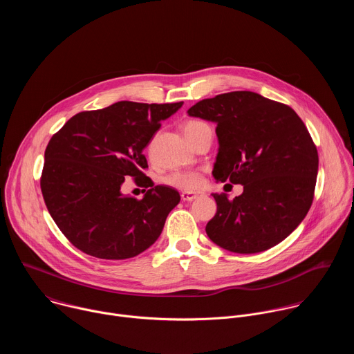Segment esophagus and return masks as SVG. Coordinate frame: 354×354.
Instances as JSON below:
<instances>
[{
	"label": "esophagus",
	"instance_id": "esophagus-1",
	"mask_svg": "<svg viewBox=\"0 0 354 354\" xmlns=\"http://www.w3.org/2000/svg\"><path fill=\"white\" fill-rule=\"evenodd\" d=\"M201 196H203L201 193H190V192H183V193L180 194V197H182L183 201H193V200H196V198H198V197H201Z\"/></svg>",
	"mask_w": 354,
	"mask_h": 354
}]
</instances>
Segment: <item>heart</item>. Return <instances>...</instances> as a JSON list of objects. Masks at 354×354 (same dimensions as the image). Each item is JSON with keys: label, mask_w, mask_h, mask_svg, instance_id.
<instances>
[{"label": "heart", "mask_w": 354, "mask_h": 354, "mask_svg": "<svg viewBox=\"0 0 354 354\" xmlns=\"http://www.w3.org/2000/svg\"><path fill=\"white\" fill-rule=\"evenodd\" d=\"M206 126V123L200 122V120H187L183 124V133L186 137H190L193 133H196L198 129ZM165 182L176 189L180 190H197L200 189L201 183H203V178H201V174L197 171H190V169H179L168 174L165 176Z\"/></svg>", "instance_id": "1"}]
</instances>
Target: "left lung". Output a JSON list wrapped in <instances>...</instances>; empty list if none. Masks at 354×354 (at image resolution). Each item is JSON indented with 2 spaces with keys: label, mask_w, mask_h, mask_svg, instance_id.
Returning a JSON list of instances; mask_svg holds the SVG:
<instances>
[{
  "label": "left lung",
  "mask_w": 354,
  "mask_h": 354,
  "mask_svg": "<svg viewBox=\"0 0 354 354\" xmlns=\"http://www.w3.org/2000/svg\"><path fill=\"white\" fill-rule=\"evenodd\" d=\"M187 113L217 124L213 176L243 186L234 200L213 193L209 238L235 254H258L286 239L307 216L318 175V151L304 122L250 91L203 99Z\"/></svg>",
  "instance_id": "left-lung-1"
}]
</instances>
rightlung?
<instances>
[{
	"instance_id": "1",
	"label": "right lung",
	"mask_w": 354,
	"mask_h": 354,
	"mask_svg": "<svg viewBox=\"0 0 354 354\" xmlns=\"http://www.w3.org/2000/svg\"><path fill=\"white\" fill-rule=\"evenodd\" d=\"M183 102L138 104L120 100L105 109L80 112L44 151L40 189L46 207L84 254L109 261L137 257L162 232L178 190L154 185L142 149ZM131 176L145 185L142 199L121 193Z\"/></svg>"
}]
</instances>
